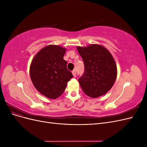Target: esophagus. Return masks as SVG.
Instances as JSON below:
<instances>
[{
	"label": "esophagus",
	"instance_id": "34e87169",
	"mask_svg": "<svg viewBox=\"0 0 147 147\" xmlns=\"http://www.w3.org/2000/svg\"><path fill=\"white\" fill-rule=\"evenodd\" d=\"M72 74H73V75H74V77H76V75H77L76 70H74L72 71Z\"/></svg>",
	"mask_w": 147,
	"mask_h": 147
}]
</instances>
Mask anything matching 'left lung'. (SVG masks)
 <instances>
[{"label":"left lung","instance_id":"obj_1","mask_svg":"<svg viewBox=\"0 0 147 147\" xmlns=\"http://www.w3.org/2000/svg\"><path fill=\"white\" fill-rule=\"evenodd\" d=\"M84 65V72L78 79L83 92L92 98L106 94L117 76L115 61L104 47L92 44L77 48Z\"/></svg>","mask_w":147,"mask_h":147}]
</instances>
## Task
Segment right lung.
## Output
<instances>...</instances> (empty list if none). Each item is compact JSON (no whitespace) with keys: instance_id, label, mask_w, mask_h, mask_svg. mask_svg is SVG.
Here are the masks:
<instances>
[{"instance_id":"right-lung-1","label":"right lung","mask_w":147,"mask_h":147,"mask_svg":"<svg viewBox=\"0 0 147 147\" xmlns=\"http://www.w3.org/2000/svg\"><path fill=\"white\" fill-rule=\"evenodd\" d=\"M65 51L60 46L48 45L37 53L30 64V77L34 86L49 99L59 97L73 77L63 58Z\"/></svg>"}]
</instances>
